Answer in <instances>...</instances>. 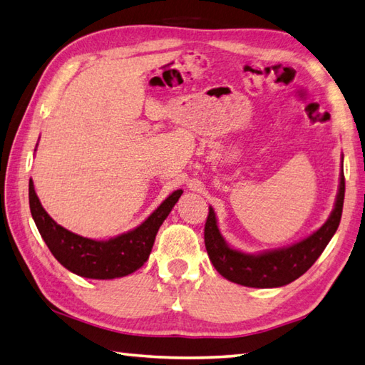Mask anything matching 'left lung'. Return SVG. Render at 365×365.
I'll list each match as a JSON object with an SVG mask.
<instances>
[{
    "label": "left lung",
    "mask_w": 365,
    "mask_h": 365,
    "mask_svg": "<svg viewBox=\"0 0 365 365\" xmlns=\"http://www.w3.org/2000/svg\"><path fill=\"white\" fill-rule=\"evenodd\" d=\"M345 198V176L340 172V184L336 205L329 219L306 240L288 245L284 249L249 255L235 250L225 242L217 227L215 212L210 206L205 224V245L215 269L237 285L252 288H276L288 285L289 282L301 277L318 257L323 254L331 237L337 232Z\"/></svg>",
    "instance_id": "8db88e82"
}]
</instances>
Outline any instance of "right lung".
Listing matches in <instances>:
<instances>
[{
  "label": "right lung",
  "mask_w": 365,
  "mask_h": 365,
  "mask_svg": "<svg viewBox=\"0 0 365 365\" xmlns=\"http://www.w3.org/2000/svg\"><path fill=\"white\" fill-rule=\"evenodd\" d=\"M181 193L175 190L143 224L108 241L88 240L58 225L42 207L33 181H29V210L42 240L66 269L80 277L107 280L129 276L146 263L155 235Z\"/></svg>",
  "instance_id": "right-lung-1"
}]
</instances>
